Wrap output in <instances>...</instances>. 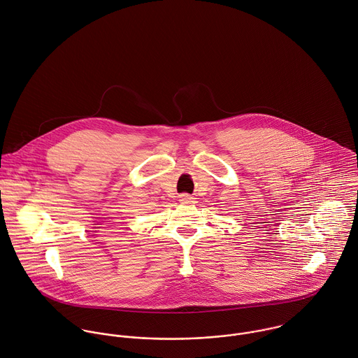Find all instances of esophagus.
Returning a JSON list of instances; mask_svg holds the SVG:
<instances>
[{
  "mask_svg": "<svg viewBox=\"0 0 358 358\" xmlns=\"http://www.w3.org/2000/svg\"><path fill=\"white\" fill-rule=\"evenodd\" d=\"M180 201H182V203H185V204L194 203V201H193V199H192V197H189V196H182V197H180Z\"/></svg>",
  "mask_w": 358,
  "mask_h": 358,
  "instance_id": "1",
  "label": "esophagus"
}]
</instances>
